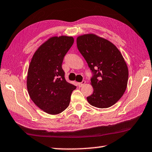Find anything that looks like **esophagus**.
<instances>
[{"label": "esophagus", "instance_id": "34e87169", "mask_svg": "<svg viewBox=\"0 0 152 152\" xmlns=\"http://www.w3.org/2000/svg\"><path fill=\"white\" fill-rule=\"evenodd\" d=\"M85 83H86V81H85V80H83L82 82H81V83H78V85L79 87H83V86L85 84Z\"/></svg>", "mask_w": 152, "mask_h": 152}]
</instances>
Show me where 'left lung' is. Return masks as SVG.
Returning <instances> with one entry per match:
<instances>
[{
    "mask_svg": "<svg viewBox=\"0 0 152 152\" xmlns=\"http://www.w3.org/2000/svg\"><path fill=\"white\" fill-rule=\"evenodd\" d=\"M77 48L94 76L91 85L94 92L87 99L99 108L114 105L126 91L128 69L118 48L109 41L95 34H85L76 39Z\"/></svg>",
    "mask_w": 152,
    "mask_h": 152,
    "instance_id": "1",
    "label": "left lung"
}]
</instances>
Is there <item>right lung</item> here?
Returning <instances> with one entry per match:
<instances>
[{
  "label": "right lung",
  "instance_id": "add662e5",
  "mask_svg": "<svg viewBox=\"0 0 152 152\" xmlns=\"http://www.w3.org/2000/svg\"><path fill=\"white\" fill-rule=\"evenodd\" d=\"M74 41L72 37L64 35L49 38L35 51L29 65L26 80L29 96L50 115L66 109L76 88L65 80L62 69L63 58Z\"/></svg>",
  "mask_w": 152,
  "mask_h": 152
}]
</instances>
